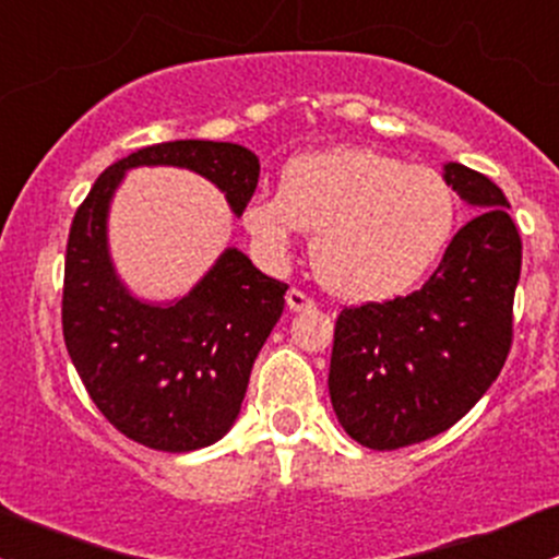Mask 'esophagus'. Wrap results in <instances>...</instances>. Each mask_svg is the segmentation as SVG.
Returning <instances> with one entry per match:
<instances>
[{
	"instance_id": "obj_1",
	"label": "esophagus",
	"mask_w": 559,
	"mask_h": 559,
	"mask_svg": "<svg viewBox=\"0 0 559 559\" xmlns=\"http://www.w3.org/2000/svg\"><path fill=\"white\" fill-rule=\"evenodd\" d=\"M287 309H290V312H312L314 301L307 296V293L290 290L287 293Z\"/></svg>"
}]
</instances>
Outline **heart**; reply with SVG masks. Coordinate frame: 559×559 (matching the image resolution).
<instances>
[{"mask_svg":"<svg viewBox=\"0 0 559 559\" xmlns=\"http://www.w3.org/2000/svg\"><path fill=\"white\" fill-rule=\"evenodd\" d=\"M454 223L457 195L441 171L355 145L287 160L280 193H255L241 206V226L266 261L318 231L314 277L353 304L417 287L444 255Z\"/></svg>","mask_w":559,"mask_h":559,"instance_id":"b5f03b06","label":"heart"}]
</instances>
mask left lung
Wrapping results in <instances>:
<instances>
[{
    "label": "left lung",
    "instance_id": "8db88e82",
    "mask_svg": "<svg viewBox=\"0 0 559 559\" xmlns=\"http://www.w3.org/2000/svg\"><path fill=\"white\" fill-rule=\"evenodd\" d=\"M474 221L412 296L344 309L328 393L342 428L368 450H401L444 433L498 379L511 347L522 241L503 191L444 164Z\"/></svg>",
    "mask_w": 559,
    "mask_h": 559
}]
</instances>
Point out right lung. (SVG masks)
<instances>
[{
	"mask_svg": "<svg viewBox=\"0 0 559 559\" xmlns=\"http://www.w3.org/2000/svg\"><path fill=\"white\" fill-rule=\"evenodd\" d=\"M177 166L210 180L234 215L255 193L258 155L234 142L177 140L142 147L102 171L74 212L64 263V342L109 423L160 452H193L237 423L252 364L285 309L287 285L226 247L186 296H134L109 255V204L126 171Z\"/></svg>",
	"mask_w": 559,
	"mask_h": 559,
	"instance_id": "1",
	"label": "right lung"
}]
</instances>
